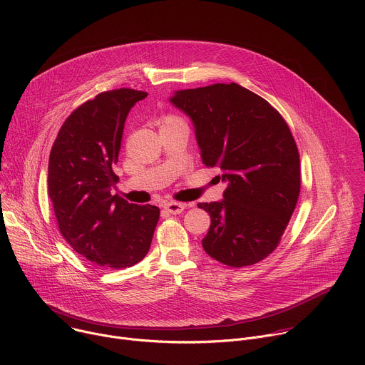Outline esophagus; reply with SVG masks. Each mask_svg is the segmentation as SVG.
I'll list each match as a JSON object with an SVG mask.
<instances>
[{
  "label": "esophagus",
  "mask_w": 365,
  "mask_h": 365,
  "mask_svg": "<svg viewBox=\"0 0 365 365\" xmlns=\"http://www.w3.org/2000/svg\"><path fill=\"white\" fill-rule=\"evenodd\" d=\"M186 207L185 203H180V202H169L165 205V210L172 214V215H179L183 212V210Z\"/></svg>",
  "instance_id": "esophagus-1"
}]
</instances>
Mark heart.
Here are the masks:
<instances>
[{
    "mask_svg": "<svg viewBox=\"0 0 365 365\" xmlns=\"http://www.w3.org/2000/svg\"><path fill=\"white\" fill-rule=\"evenodd\" d=\"M160 124H162V128L163 127H170V125H178V124H185V121L173 114H168L165 117H162L160 120Z\"/></svg>",
    "mask_w": 365,
    "mask_h": 365,
    "instance_id": "heart-1",
    "label": "heart"
}]
</instances>
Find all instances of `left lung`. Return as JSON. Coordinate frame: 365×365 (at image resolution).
<instances>
[{"label": "left lung", "mask_w": 365, "mask_h": 365, "mask_svg": "<svg viewBox=\"0 0 365 365\" xmlns=\"http://www.w3.org/2000/svg\"><path fill=\"white\" fill-rule=\"evenodd\" d=\"M193 123L202 163L218 168L224 199L197 206L210 212L202 247L231 267L272 254L300 193V159L283 117L238 83L176 91L169 99Z\"/></svg>", "instance_id": "obj_1"}]
</instances>
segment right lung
Segmentation results:
<instances>
[{"label": "right lung", "instance_id": "obj_1", "mask_svg": "<svg viewBox=\"0 0 365 365\" xmlns=\"http://www.w3.org/2000/svg\"><path fill=\"white\" fill-rule=\"evenodd\" d=\"M147 92H101L63 123L48 158V197L61 234L89 262L111 269L137 264L150 250L160 210L111 195L124 124Z\"/></svg>", "mask_w": 365, "mask_h": 365}]
</instances>
